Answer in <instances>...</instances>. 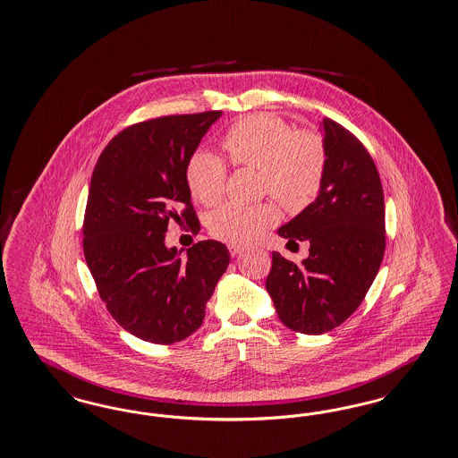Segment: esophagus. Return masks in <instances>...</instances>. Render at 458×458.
I'll return each mask as SVG.
<instances>
[{"label":"esophagus","instance_id":"obj_1","mask_svg":"<svg viewBox=\"0 0 458 458\" xmlns=\"http://www.w3.org/2000/svg\"><path fill=\"white\" fill-rule=\"evenodd\" d=\"M228 250H230L232 256H237V254L243 250V247H240V245H228Z\"/></svg>","mask_w":458,"mask_h":458}]
</instances>
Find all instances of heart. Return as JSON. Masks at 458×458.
Instances as JSON below:
<instances>
[{
    "label": "heart",
    "mask_w": 458,
    "mask_h": 458,
    "mask_svg": "<svg viewBox=\"0 0 458 458\" xmlns=\"http://www.w3.org/2000/svg\"><path fill=\"white\" fill-rule=\"evenodd\" d=\"M223 148L235 166L257 168L260 192L271 194L290 213L309 208L322 189L327 168L324 140L313 131H294L275 114L242 117L225 132ZM185 181L194 199L215 206L225 194L226 166L216 155L198 149L187 162ZM276 221L277 209L271 201L225 204L208 216V232L238 245L256 240Z\"/></svg>",
    "instance_id": "1"
}]
</instances>
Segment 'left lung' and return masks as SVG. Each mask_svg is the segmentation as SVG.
Returning a JSON list of instances; mask_svg holds the SVG:
<instances>
[{
  "mask_svg": "<svg viewBox=\"0 0 458 458\" xmlns=\"http://www.w3.org/2000/svg\"><path fill=\"white\" fill-rule=\"evenodd\" d=\"M327 168L317 199L279 235L310 242L300 266L273 252L266 290L281 322L318 335L339 327L361 305L385 252L384 189L365 145L324 119Z\"/></svg>",
  "mask_w": 458,
  "mask_h": 458,
  "instance_id": "1",
  "label": "left lung"
}]
</instances>
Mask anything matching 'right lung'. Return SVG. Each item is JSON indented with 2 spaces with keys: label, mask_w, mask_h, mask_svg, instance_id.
Wrapping results in <instances>:
<instances>
[{
  "label": "right lung",
  "mask_w": 458,
  "mask_h": 458,
  "mask_svg": "<svg viewBox=\"0 0 458 458\" xmlns=\"http://www.w3.org/2000/svg\"><path fill=\"white\" fill-rule=\"evenodd\" d=\"M221 110L148 119L123 129L100 153L83 218V254L112 318L132 335L172 344L201 327L230 264L228 249L202 240L165 247L170 221L194 235L201 223L185 166Z\"/></svg>",
  "instance_id": "1"
}]
</instances>
